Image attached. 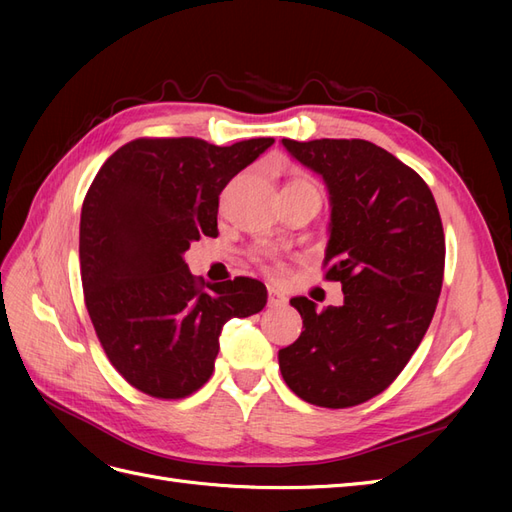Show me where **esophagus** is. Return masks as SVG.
Returning <instances> with one entry per match:
<instances>
[{"instance_id":"1","label":"esophagus","mask_w":512,"mask_h":512,"mask_svg":"<svg viewBox=\"0 0 512 512\" xmlns=\"http://www.w3.org/2000/svg\"><path fill=\"white\" fill-rule=\"evenodd\" d=\"M288 301H286V297L284 294L277 290V288H271L269 286V307H284Z\"/></svg>"}]
</instances>
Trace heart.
<instances>
[{
	"mask_svg": "<svg viewBox=\"0 0 512 512\" xmlns=\"http://www.w3.org/2000/svg\"><path fill=\"white\" fill-rule=\"evenodd\" d=\"M299 183H307V181H299ZM265 256H269V254H267V252H262V254H258V256H256V260H262Z\"/></svg>",
	"mask_w": 512,
	"mask_h": 512,
	"instance_id": "heart-1",
	"label": "heart"
}]
</instances>
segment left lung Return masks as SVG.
I'll return each mask as SVG.
<instances>
[{
	"mask_svg": "<svg viewBox=\"0 0 512 512\" xmlns=\"http://www.w3.org/2000/svg\"><path fill=\"white\" fill-rule=\"evenodd\" d=\"M290 156L322 177L331 222L324 265L344 303L294 297L299 339L277 359L307 404L350 408L376 397L406 367L436 312L444 230L427 183L386 149L361 138H282Z\"/></svg>",
	"mask_w": 512,
	"mask_h": 512,
	"instance_id": "8db88e82",
	"label": "left lung"
}]
</instances>
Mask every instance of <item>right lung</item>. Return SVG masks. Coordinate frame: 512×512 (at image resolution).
<instances>
[{"label": "right lung", "mask_w": 512, "mask_h": 512, "mask_svg": "<svg viewBox=\"0 0 512 512\" xmlns=\"http://www.w3.org/2000/svg\"><path fill=\"white\" fill-rule=\"evenodd\" d=\"M273 143L136 138L98 170L81 211L85 305L108 361L134 389L158 399L198 391L224 324L267 305L252 277L205 290L183 256L200 237H218L226 183Z\"/></svg>", "instance_id": "obj_1"}]
</instances>
